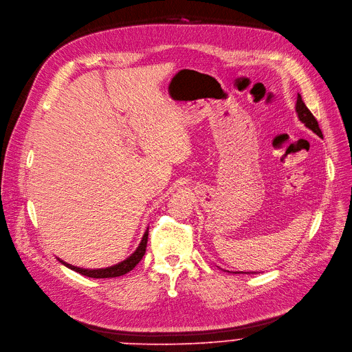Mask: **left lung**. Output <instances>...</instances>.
<instances>
[{
	"label": "left lung",
	"mask_w": 352,
	"mask_h": 352,
	"mask_svg": "<svg viewBox=\"0 0 352 352\" xmlns=\"http://www.w3.org/2000/svg\"><path fill=\"white\" fill-rule=\"evenodd\" d=\"M296 113H298V118L299 120L302 122V124L309 128L314 133H316L319 138H322V132H320L319 129V125H318V120L315 119V116L311 113V111L307 108V104L303 103L302 100V96L298 94V100H296ZM233 273H246V272H233ZM249 273V272H248Z\"/></svg>",
	"instance_id": "left-lung-1"
}]
</instances>
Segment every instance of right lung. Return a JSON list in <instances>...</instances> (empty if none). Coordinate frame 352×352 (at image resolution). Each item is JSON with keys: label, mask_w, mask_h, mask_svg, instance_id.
Masks as SVG:
<instances>
[{"label": "right lung", "mask_w": 352, "mask_h": 352, "mask_svg": "<svg viewBox=\"0 0 352 352\" xmlns=\"http://www.w3.org/2000/svg\"><path fill=\"white\" fill-rule=\"evenodd\" d=\"M146 243H148V228L146 232L144 233L142 236V240L140 243V246L136 248V250L129 256L126 257L124 262H120L118 265H113L111 267H104V269H83V267H78V266H73V265H69L66 262H63L62 258H58L60 263H63L66 267L78 272L80 274H83V276H87V278H95V279H104V278H116V276H124L125 273L131 272L136 265H138L141 262V258L144 257L145 254V250H146Z\"/></svg>", "instance_id": "1"}]
</instances>
